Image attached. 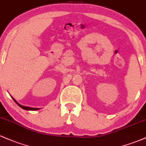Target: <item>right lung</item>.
Returning a JSON list of instances; mask_svg holds the SVG:
<instances>
[{
	"label": "right lung",
	"instance_id": "obj_1",
	"mask_svg": "<svg viewBox=\"0 0 146 146\" xmlns=\"http://www.w3.org/2000/svg\"><path fill=\"white\" fill-rule=\"evenodd\" d=\"M13 100H14V102H15V103H16L17 104H18L19 107H21L22 109H25V110H28V111H36V110H38V109H39L38 108H31V107H25V106H22V105H21V104H20L19 103H18V102H17V101L15 100L14 98H13Z\"/></svg>",
	"mask_w": 146,
	"mask_h": 146
}]
</instances>
